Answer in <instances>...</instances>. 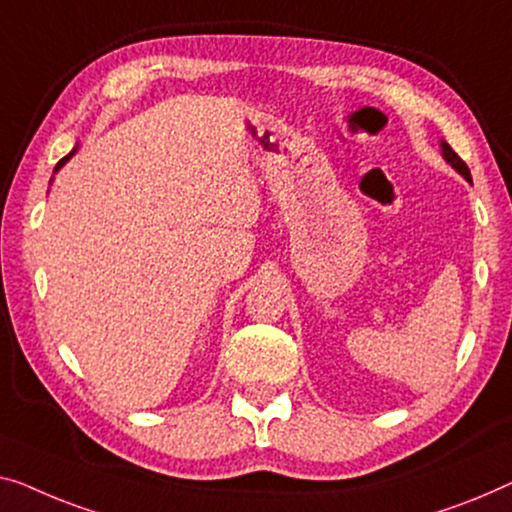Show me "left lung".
I'll return each instance as SVG.
<instances>
[{"label":"left lung","mask_w":512,"mask_h":512,"mask_svg":"<svg viewBox=\"0 0 512 512\" xmlns=\"http://www.w3.org/2000/svg\"><path fill=\"white\" fill-rule=\"evenodd\" d=\"M441 154H444V158H446V163H451L457 172L462 174L464 179L467 181H471V172H469V167H467V163H464V160L455 154V151L451 149V144H446V142H441Z\"/></svg>","instance_id":"8db88e82"}]
</instances>
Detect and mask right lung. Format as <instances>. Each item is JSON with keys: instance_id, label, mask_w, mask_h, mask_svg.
Returning a JSON list of instances; mask_svg holds the SVG:
<instances>
[{"instance_id": "add662e5", "label": "right lung", "mask_w": 512, "mask_h": 512, "mask_svg": "<svg viewBox=\"0 0 512 512\" xmlns=\"http://www.w3.org/2000/svg\"><path fill=\"white\" fill-rule=\"evenodd\" d=\"M71 156H73V151H71V154H68V156H64V158H61V160H59V163H57V167H55V172H57V170H59V167H61V165H64V163H66V160H68V158H71Z\"/></svg>"}]
</instances>
